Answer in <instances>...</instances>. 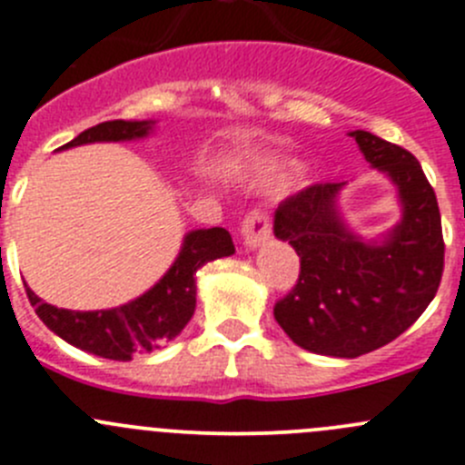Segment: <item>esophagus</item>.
I'll use <instances>...</instances> for the list:
<instances>
[{"instance_id":"esophagus-1","label":"esophagus","mask_w":465,"mask_h":465,"mask_svg":"<svg viewBox=\"0 0 465 465\" xmlns=\"http://www.w3.org/2000/svg\"><path fill=\"white\" fill-rule=\"evenodd\" d=\"M241 236H242V245L247 250H257L259 245L271 238V220H268V213L262 211V208H254L245 215L241 227Z\"/></svg>"}]
</instances>
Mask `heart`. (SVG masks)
<instances>
[{
	"instance_id": "obj_1",
	"label": "heart",
	"mask_w": 465,
	"mask_h": 465,
	"mask_svg": "<svg viewBox=\"0 0 465 465\" xmlns=\"http://www.w3.org/2000/svg\"><path fill=\"white\" fill-rule=\"evenodd\" d=\"M298 172V164L292 160H271L257 169V181L262 188H280Z\"/></svg>"
}]
</instances>
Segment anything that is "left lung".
Returning a JSON list of instances; mask_svg holds the SVG:
<instances>
[{
  "mask_svg": "<svg viewBox=\"0 0 465 465\" xmlns=\"http://www.w3.org/2000/svg\"><path fill=\"white\" fill-rule=\"evenodd\" d=\"M349 134L397 188L401 220L364 241L340 213L346 183H316L282 202L272 223L301 257L298 284L275 305V321L293 344L332 358H358L409 331L436 296L445 262L436 193L418 158L367 130Z\"/></svg>",
  "mask_w": 465,
  "mask_h": 465,
  "instance_id": "left-lung-1",
  "label": "left lung"
}]
</instances>
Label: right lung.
Returning <instances> with one entry per match:
<instances>
[{
  "label": "right lung",
  "mask_w": 465,
  "mask_h": 465,
  "mask_svg": "<svg viewBox=\"0 0 465 465\" xmlns=\"http://www.w3.org/2000/svg\"><path fill=\"white\" fill-rule=\"evenodd\" d=\"M155 121H105L84 130L62 149L94 144V142L144 140L153 133ZM56 149V151H62ZM236 252L227 229H194L183 236L179 257L169 271L140 298L112 310L73 312L47 305L27 286V296L36 314L54 335L86 353L107 360H133V355L151 353L181 335L197 307L194 275L202 266Z\"/></svg>",
  "instance_id": "right-lung-1"
}]
</instances>
